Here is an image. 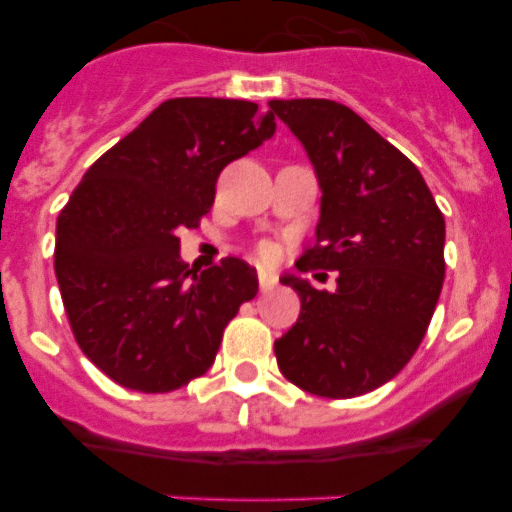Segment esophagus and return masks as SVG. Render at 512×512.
Masks as SVG:
<instances>
[{
    "label": "esophagus",
    "instance_id": "esophagus-1",
    "mask_svg": "<svg viewBox=\"0 0 512 512\" xmlns=\"http://www.w3.org/2000/svg\"><path fill=\"white\" fill-rule=\"evenodd\" d=\"M277 287V277L269 274V271H259V289L261 292H269V289Z\"/></svg>",
    "mask_w": 512,
    "mask_h": 512
}]
</instances>
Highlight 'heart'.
I'll use <instances>...</instances> for the list:
<instances>
[{"mask_svg": "<svg viewBox=\"0 0 512 512\" xmlns=\"http://www.w3.org/2000/svg\"><path fill=\"white\" fill-rule=\"evenodd\" d=\"M261 259H266V261H271L274 259V251H271V248H261Z\"/></svg>", "mask_w": 512, "mask_h": 512, "instance_id": "heart-1", "label": "heart"}]
</instances>
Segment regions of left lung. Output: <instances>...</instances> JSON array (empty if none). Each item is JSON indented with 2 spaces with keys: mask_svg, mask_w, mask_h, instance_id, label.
<instances>
[{
  "mask_svg": "<svg viewBox=\"0 0 512 512\" xmlns=\"http://www.w3.org/2000/svg\"><path fill=\"white\" fill-rule=\"evenodd\" d=\"M323 189L315 246L300 271H338L336 292L282 277L300 318L274 343L284 377L310 395L359 397L413 359L436 310L446 223L418 166L351 107L333 99H271Z\"/></svg>",
  "mask_w": 512,
  "mask_h": 512,
  "instance_id": "left-lung-1",
  "label": "left lung"
}]
</instances>
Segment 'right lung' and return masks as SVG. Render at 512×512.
<instances>
[{
	"label": "right lung",
	"instance_id": "add662e5",
	"mask_svg": "<svg viewBox=\"0 0 512 512\" xmlns=\"http://www.w3.org/2000/svg\"><path fill=\"white\" fill-rule=\"evenodd\" d=\"M274 130L246 99H166L74 189L58 215L56 277L76 343L112 382L156 395L212 366L259 277L241 259L189 269L176 233L200 225L220 171Z\"/></svg>",
	"mask_w": 512,
	"mask_h": 512
}]
</instances>
